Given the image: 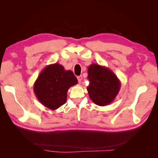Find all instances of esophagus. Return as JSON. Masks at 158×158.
I'll use <instances>...</instances> for the list:
<instances>
[{"mask_svg": "<svg viewBox=\"0 0 158 158\" xmlns=\"http://www.w3.org/2000/svg\"><path fill=\"white\" fill-rule=\"evenodd\" d=\"M77 78H78V82L81 83V82H82V76H78Z\"/></svg>", "mask_w": 158, "mask_h": 158, "instance_id": "1", "label": "esophagus"}]
</instances>
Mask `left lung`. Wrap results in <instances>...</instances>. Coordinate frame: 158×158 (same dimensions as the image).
Masks as SVG:
<instances>
[{"mask_svg": "<svg viewBox=\"0 0 158 158\" xmlns=\"http://www.w3.org/2000/svg\"><path fill=\"white\" fill-rule=\"evenodd\" d=\"M90 99L99 106L111 104L121 88V82L113 72L105 66L92 64L88 69Z\"/></svg>", "mask_w": 158, "mask_h": 158, "instance_id": "8db88e82", "label": "left lung"}]
</instances>
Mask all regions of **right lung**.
I'll use <instances>...</instances> for the list:
<instances>
[{
	"mask_svg": "<svg viewBox=\"0 0 158 158\" xmlns=\"http://www.w3.org/2000/svg\"><path fill=\"white\" fill-rule=\"evenodd\" d=\"M77 83L73 72L56 63L47 65L41 72L33 85V92L43 106L55 110L66 103L69 89Z\"/></svg>",
	"mask_w": 158,
	"mask_h": 158,
	"instance_id": "1",
	"label": "right lung"
}]
</instances>
